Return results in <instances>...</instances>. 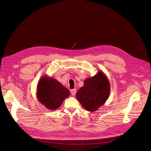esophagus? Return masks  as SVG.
<instances>
[{
	"instance_id": "1",
	"label": "esophagus",
	"mask_w": 151,
	"mask_h": 151,
	"mask_svg": "<svg viewBox=\"0 0 151 151\" xmlns=\"http://www.w3.org/2000/svg\"><path fill=\"white\" fill-rule=\"evenodd\" d=\"M70 93H71V94L72 96H75L76 93V89H72L70 91Z\"/></svg>"
}]
</instances>
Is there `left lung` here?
I'll list each match as a JSON object with an SVG mask.
<instances>
[{"mask_svg":"<svg viewBox=\"0 0 151 151\" xmlns=\"http://www.w3.org/2000/svg\"><path fill=\"white\" fill-rule=\"evenodd\" d=\"M110 93V84L104 73L99 70L97 74L84 80V86L77 91L76 98L88 111H95L102 106Z\"/></svg>","mask_w":151,"mask_h":151,"instance_id":"obj_1","label":"left lung"}]
</instances>
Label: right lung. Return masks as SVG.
I'll return each mask as SVG.
<instances>
[{
	"label": "right lung",
	"instance_id": "right-lung-1",
	"mask_svg": "<svg viewBox=\"0 0 151 151\" xmlns=\"http://www.w3.org/2000/svg\"><path fill=\"white\" fill-rule=\"evenodd\" d=\"M38 101L49 110H56L65 98L70 96V91L53 77L45 75L41 77L36 88Z\"/></svg>",
	"mask_w": 151,
	"mask_h": 151
}]
</instances>
